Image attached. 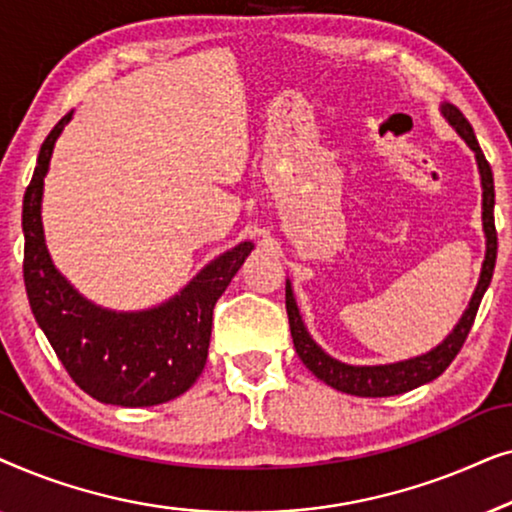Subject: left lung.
I'll return each mask as SVG.
<instances>
[{"label": "left lung", "instance_id": "8db88e82", "mask_svg": "<svg viewBox=\"0 0 512 512\" xmlns=\"http://www.w3.org/2000/svg\"><path fill=\"white\" fill-rule=\"evenodd\" d=\"M443 114L447 121L452 123V128L466 139V144L475 151L478 158L480 177H482V223H485V235H487V256L482 263V275L475 289L471 305L464 312V317L457 324V328L440 342L436 349H431L429 354L417 356V359L401 361V363H389V366H347L328 356L317 342L310 338V333L305 331L303 319H300L296 300H293L291 286L286 284V314H289V326H291V338L293 347L300 356V361L319 377L321 382H326L328 387L345 391L352 396H396L405 394V391L422 387V384L436 380L438 375L445 373V368L454 361V356L461 352L464 342L471 333V326L478 314L480 300L485 296L489 282L494 275V263H496V226H494V177L492 167H489L485 153H482L478 139L471 123L466 121V116L454 107V104H443Z\"/></svg>", "mask_w": 512, "mask_h": 512}]
</instances>
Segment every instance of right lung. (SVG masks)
<instances>
[{
    "label": "right lung",
    "mask_w": 512,
    "mask_h": 512,
    "mask_svg": "<svg viewBox=\"0 0 512 512\" xmlns=\"http://www.w3.org/2000/svg\"><path fill=\"white\" fill-rule=\"evenodd\" d=\"M72 114L48 132L23 200V277L34 319L69 377L100 403L144 408L193 387L207 363L212 314L254 244L242 242L216 258L165 305L116 314L81 298L53 268L41 228V193L55 139Z\"/></svg>",
    "instance_id": "add662e5"
}]
</instances>
